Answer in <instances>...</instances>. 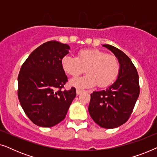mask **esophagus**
<instances>
[{"instance_id": "esophagus-1", "label": "esophagus", "mask_w": 157, "mask_h": 157, "mask_svg": "<svg viewBox=\"0 0 157 157\" xmlns=\"http://www.w3.org/2000/svg\"><path fill=\"white\" fill-rule=\"evenodd\" d=\"M82 92H83L82 90L76 89V94H77V95H79V94H81V93H82Z\"/></svg>"}]
</instances>
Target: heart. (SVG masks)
I'll list each match as a JSON object with an SVG mask.
<instances>
[{
    "instance_id": "b5f03b06",
    "label": "heart",
    "mask_w": 157,
    "mask_h": 157,
    "mask_svg": "<svg viewBox=\"0 0 157 157\" xmlns=\"http://www.w3.org/2000/svg\"><path fill=\"white\" fill-rule=\"evenodd\" d=\"M64 71L72 77H77L86 69L87 74L72 79L70 84L78 89L109 86L117 78L120 63L115 56L108 55L98 49H83L77 57L65 56L61 59Z\"/></svg>"
}]
</instances>
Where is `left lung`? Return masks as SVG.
Returning <instances> with one entry per match:
<instances>
[{"mask_svg": "<svg viewBox=\"0 0 157 157\" xmlns=\"http://www.w3.org/2000/svg\"><path fill=\"white\" fill-rule=\"evenodd\" d=\"M119 60L120 71L117 79L106 90L91 94L89 111L92 119L101 127L113 128L124 124L132 114L139 96V75L131 59L116 47L102 45Z\"/></svg>", "mask_w": 157, "mask_h": 157, "instance_id": "left-lung-1", "label": "left lung"}]
</instances>
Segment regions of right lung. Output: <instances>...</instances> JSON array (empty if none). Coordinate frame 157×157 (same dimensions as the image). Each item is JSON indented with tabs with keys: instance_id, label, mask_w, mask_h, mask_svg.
<instances>
[{
	"instance_id": "obj_1",
	"label": "right lung",
	"mask_w": 157,
	"mask_h": 157,
	"mask_svg": "<svg viewBox=\"0 0 157 157\" xmlns=\"http://www.w3.org/2000/svg\"><path fill=\"white\" fill-rule=\"evenodd\" d=\"M70 46L51 40L35 49L21 66L18 77L19 101L28 117L41 127H51L65 119L76 97V89L63 91L68 81L61 66Z\"/></svg>"
}]
</instances>
